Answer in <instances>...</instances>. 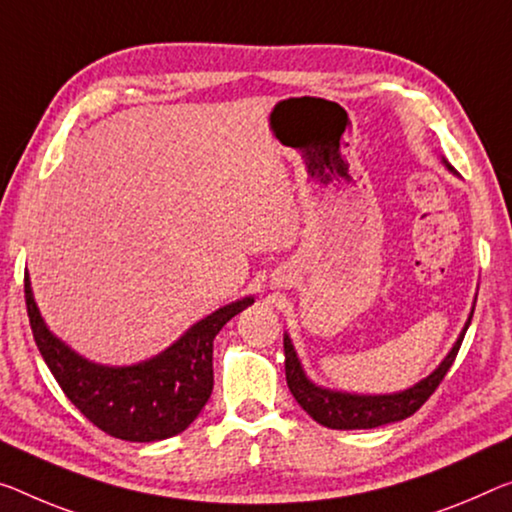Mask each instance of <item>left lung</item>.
<instances>
[{
	"label": "left lung",
	"instance_id": "1",
	"mask_svg": "<svg viewBox=\"0 0 512 512\" xmlns=\"http://www.w3.org/2000/svg\"><path fill=\"white\" fill-rule=\"evenodd\" d=\"M471 318H474V311L469 313V320L465 329H462L460 338L455 341L453 350L448 352L446 359L439 364V368H435V373H430L426 380L414 384V387L400 393H389V396H357V393L329 391V389L316 387V384L304 375L300 359L295 355L293 343H290V338L286 334L283 336V352H286L288 389L295 396L297 403H300L302 410L309 414L313 421H318L320 426L332 428V430H368V428L384 426V423L403 421L419 410L432 393H435L439 382L444 380L448 368L453 366L455 355H458Z\"/></svg>",
	"mask_w": 512,
	"mask_h": 512
}]
</instances>
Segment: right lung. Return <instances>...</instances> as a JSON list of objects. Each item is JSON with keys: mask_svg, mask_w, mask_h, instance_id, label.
<instances>
[{"mask_svg": "<svg viewBox=\"0 0 512 512\" xmlns=\"http://www.w3.org/2000/svg\"><path fill=\"white\" fill-rule=\"evenodd\" d=\"M25 300L31 334L61 391L93 426L125 442H157L190 426L215 382L212 341L226 322L254 304V297L226 304L187 329L162 355L114 368L80 357L47 329L27 274Z\"/></svg>", "mask_w": 512, "mask_h": 512, "instance_id": "right-lung-1", "label": "right lung"}]
</instances>
